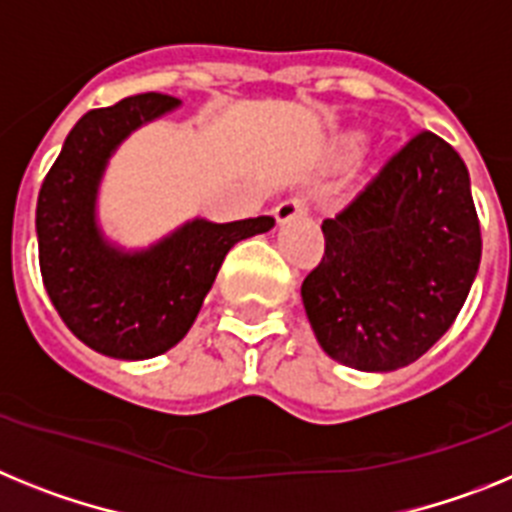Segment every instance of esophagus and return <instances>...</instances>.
I'll use <instances>...</instances> for the list:
<instances>
[{"instance_id": "1", "label": "esophagus", "mask_w": 512, "mask_h": 512, "mask_svg": "<svg viewBox=\"0 0 512 512\" xmlns=\"http://www.w3.org/2000/svg\"><path fill=\"white\" fill-rule=\"evenodd\" d=\"M309 211V201L306 198H301V195H293V198H286V201H281L278 206H275V219L281 221H291L296 219V216H304V213Z\"/></svg>"}]
</instances>
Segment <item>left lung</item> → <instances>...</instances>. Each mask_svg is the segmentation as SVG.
I'll use <instances>...</instances> for the list:
<instances>
[{
    "label": "left lung",
    "mask_w": 512,
    "mask_h": 512,
    "mask_svg": "<svg viewBox=\"0 0 512 512\" xmlns=\"http://www.w3.org/2000/svg\"><path fill=\"white\" fill-rule=\"evenodd\" d=\"M322 231L324 255L301 299L324 353L358 371H394L428 353L482 260L469 170L430 131L394 151Z\"/></svg>",
    "instance_id": "8db88e82"
}]
</instances>
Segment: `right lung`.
Listing matches in <instances>:
<instances>
[{"instance_id": "add662e5", "label": "right lung", "mask_w": 512, "mask_h": 512, "mask_svg": "<svg viewBox=\"0 0 512 512\" xmlns=\"http://www.w3.org/2000/svg\"><path fill=\"white\" fill-rule=\"evenodd\" d=\"M159 92L84 113L38 193L35 231L43 286L84 345L121 361H144L193 327L226 252L268 231L270 216L211 224L195 219L146 252L115 250L95 221L102 170L133 128L177 108Z\"/></svg>"}]
</instances>
